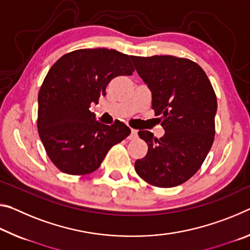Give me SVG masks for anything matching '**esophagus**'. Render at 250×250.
<instances>
[{"label":"esophagus","mask_w":250,"mask_h":250,"mask_svg":"<svg viewBox=\"0 0 250 250\" xmlns=\"http://www.w3.org/2000/svg\"><path fill=\"white\" fill-rule=\"evenodd\" d=\"M138 137V130L131 129V133H130V139H136Z\"/></svg>","instance_id":"obj_1"}]
</instances>
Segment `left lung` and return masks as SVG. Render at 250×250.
I'll return each instance as SVG.
<instances>
[{"mask_svg":"<svg viewBox=\"0 0 250 250\" xmlns=\"http://www.w3.org/2000/svg\"><path fill=\"white\" fill-rule=\"evenodd\" d=\"M151 91L152 109L162 120L160 139L140 130L148 152L134 169L148 184L176 187L199 170L215 139L217 98L205 71L189 59L172 55L130 57Z\"/></svg>","mask_w":250,"mask_h":250,"instance_id":"left-lung-1","label":"left lung"}]
</instances>
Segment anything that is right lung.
I'll return each mask as SVG.
<instances>
[{"label":"right lung","mask_w":250,"mask_h":250,"mask_svg":"<svg viewBox=\"0 0 250 250\" xmlns=\"http://www.w3.org/2000/svg\"><path fill=\"white\" fill-rule=\"evenodd\" d=\"M133 71L129 55L109 49L75 50L51 66L38 97V130L47 156L62 172L96 171L109 150L131 132L119 120L100 124L90 106L105 96L113 78Z\"/></svg>","instance_id":"obj_1"}]
</instances>
